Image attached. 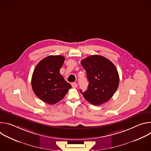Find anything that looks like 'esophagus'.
I'll list each match as a JSON object with an SVG mask.
<instances>
[{"label": "esophagus", "instance_id": "34e87169", "mask_svg": "<svg viewBox=\"0 0 151 151\" xmlns=\"http://www.w3.org/2000/svg\"><path fill=\"white\" fill-rule=\"evenodd\" d=\"M72 87L73 88H76V87H78V84H77L76 83H75V82L72 83Z\"/></svg>", "mask_w": 151, "mask_h": 151}]
</instances>
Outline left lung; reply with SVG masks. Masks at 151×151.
I'll return each instance as SVG.
<instances>
[{
	"mask_svg": "<svg viewBox=\"0 0 151 151\" xmlns=\"http://www.w3.org/2000/svg\"><path fill=\"white\" fill-rule=\"evenodd\" d=\"M89 82L88 90L81 93L93 105H100L109 101L116 91L119 82L118 70L107 58L91 55L81 61Z\"/></svg>",
	"mask_w": 151,
	"mask_h": 151,
	"instance_id": "1",
	"label": "left lung"
}]
</instances>
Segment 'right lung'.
<instances>
[{
    "instance_id": "obj_1",
    "label": "right lung",
    "mask_w": 151,
    "mask_h": 151,
    "mask_svg": "<svg viewBox=\"0 0 151 151\" xmlns=\"http://www.w3.org/2000/svg\"><path fill=\"white\" fill-rule=\"evenodd\" d=\"M65 58L61 55H50L36 65L32 78L33 92L40 100L54 104L62 100L72 88L60 73Z\"/></svg>"
}]
</instances>
